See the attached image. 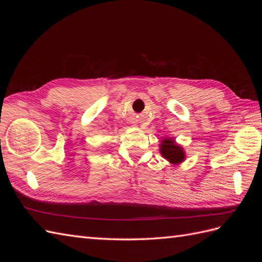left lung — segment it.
<instances>
[{
	"label": "left lung",
	"instance_id": "1",
	"mask_svg": "<svg viewBox=\"0 0 262 262\" xmlns=\"http://www.w3.org/2000/svg\"><path fill=\"white\" fill-rule=\"evenodd\" d=\"M161 154L163 155L164 158H166L169 163L173 165H178L185 161L186 154L185 150L181 146H179L175 140L173 139H168L165 138L160 146Z\"/></svg>",
	"mask_w": 262,
	"mask_h": 262
}]
</instances>
